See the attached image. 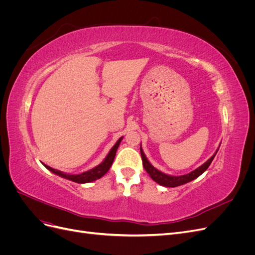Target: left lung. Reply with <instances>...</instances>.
I'll list each match as a JSON object with an SVG mask.
<instances>
[{
    "label": "left lung",
    "instance_id": "obj_1",
    "mask_svg": "<svg viewBox=\"0 0 255 255\" xmlns=\"http://www.w3.org/2000/svg\"><path fill=\"white\" fill-rule=\"evenodd\" d=\"M219 148L217 149V151L215 152L214 155L210 158L207 159L203 165H201L200 167H198L196 170L191 171L187 174H184V175H170V174H166L164 172L159 171L158 169H156L155 167H153L151 165L150 161L146 158V156L144 155V153L141 149V144H140V154H141V159H142V164H143V168L145 169V171L148 172V174L151 176V179L153 181H155L157 184L161 185V186H165V187H176V186H181V185L186 184L192 180L197 179L198 176L201 175L206 169L210 167L211 163L213 161L214 157L216 154H217Z\"/></svg>",
    "mask_w": 255,
    "mask_h": 255
}]
</instances>
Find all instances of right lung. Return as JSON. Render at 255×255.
Returning a JSON list of instances; mask_svg holds the SVG:
<instances>
[{"label":"right lung","mask_w":255,"mask_h":255,"mask_svg":"<svg viewBox=\"0 0 255 255\" xmlns=\"http://www.w3.org/2000/svg\"><path fill=\"white\" fill-rule=\"evenodd\" d=\"M123 137H120L119 139L117 140V142L115 143V145L113 146V148L111 149V151L109 152V154H107L106 157L104 158V160L102 161L101 164L98 165L97 167L90 169V170L88 171H85L83 173H80V174H69V173H65L63 171H59V170H56V169H54L50 166H47L44 165L43 166L48 169V170H50L51 172H53L54 174H56L58 176H61L64 177V179H67V180H70L72 182H75V183H80V184H84V183H90V182H94L98 179H101V177L110 170V168L112 167L113 165V161L115 159V156H116V152H117V149L118 146L122 140Z\"/></svg>","instance_id":"add662e5"}]
</instances>
